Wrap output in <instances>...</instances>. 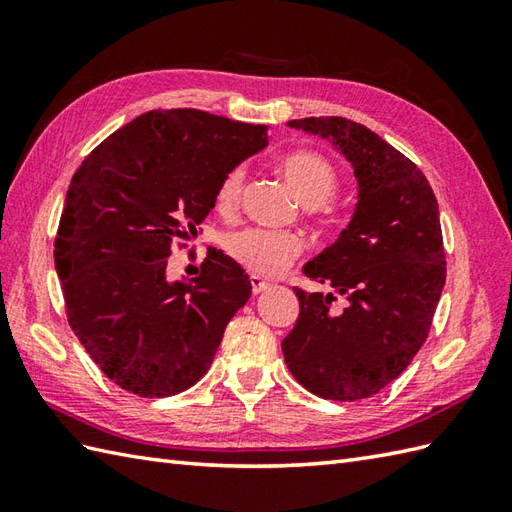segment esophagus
I'll use <instances>...</instances> for the list:
<instances>
[{
  "label": "esophagus",
  "instance_id": "1",
  "mask_svg": "<svg viewBox=\"0 0 512 512\" xmlns=\"http://www.w3.org/2000/svg\"><path fill=\"white\" fill-rule=\"evenodd\" d=\"M270 288V284L268 281H264V279H259V277H250V290H253V295H262L264 290H268Z\"/></svg>",
  "mask_w": 512,
  "mask_h": 512
}]
</instances>
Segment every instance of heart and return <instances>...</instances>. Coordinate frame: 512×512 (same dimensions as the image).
<instances>
[{"instance_id": "heart-1", "label": "heart", "mask_w": 512, "mask_h": 512, "mask_svg": "<svg viewBox=\"0 0 512 512\" xmlns=\"http://www.w3.org/2000/svg\"><path fill=\"white\" fill-rule=\"evenodd\" d=\"M281 178L286 180L290 191L295 193L299 204L319 213L339 189V173L332 162L319 151L301 149L286 154L277 162ZM244 187V169L235 167L226 173L215 189V209L222 215L235 213ZM226 255L235 264L257 277H275L295 262L301 255L303 244L292 233H270L262 228H242L226 235Z\"/></svg>"}]
</instances>
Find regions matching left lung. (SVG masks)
<instances>
[{"mask_svg":"<svg viewBox=\"0 0 512 512\" xmlns=\"http://www.w3.org/2000/svg\"><path fill=\"white\" fill-rule=\"evenodd\" d=\"M290 127L332 140L352 162L358 202L336 242L306 277L345 297L295 288L299 319L281 343L299 383L325 400L352 402L396 380L427 341L447 279L438 200L424 173L361 123L310 116Z\"/></svg>","mask_w":512,"mask_h":512,"instance_id":"obj_1","label":"left lung"}]
</instances>
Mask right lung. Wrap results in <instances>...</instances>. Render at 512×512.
<instances>
[{"label": "right lung", "mask_w": 512, "mask_h": 512, "mask_svg": "<svg viewBox=\"0 0 512 512\" xmlns=\"http://www.w3.org/2000/svg\"><path fill=\"white\" fill-rule=\"evenodd\" d=\"M266 145V125L154 110L116 129L76 169L54 268L72 332L118 387L165 398L211 367L250 279L209 248L198 277L171 284L169 255L198 235L226 173Z\"/></svg>", "instance_id": "right-lung-1"}]
</instances>
